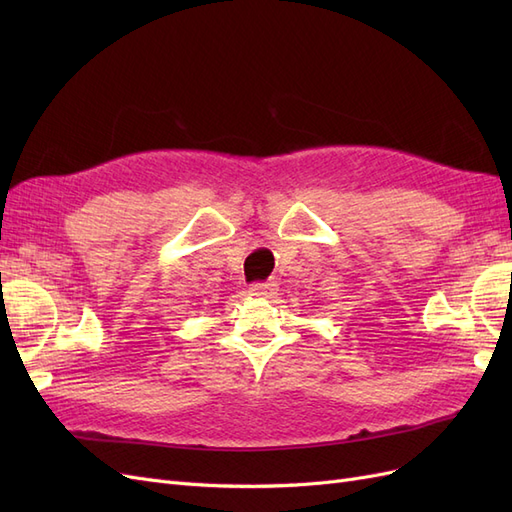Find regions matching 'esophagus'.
<instances>
[{"instance_id": "34e87169", "label": "esophagus", "mask_w": 512, "mask_h": 512, "mask_svg": "<svg viewBox=\"0 0 512 512\" xmlns=\"http://www.w3.org/2000/svg\"><path fill=\"white\" fill-rule=\"evenodd\" d=\"M275 282H256L250 286V292L256 294V297H269V294L275 292Z\"/></svg>"}]
</instances>
